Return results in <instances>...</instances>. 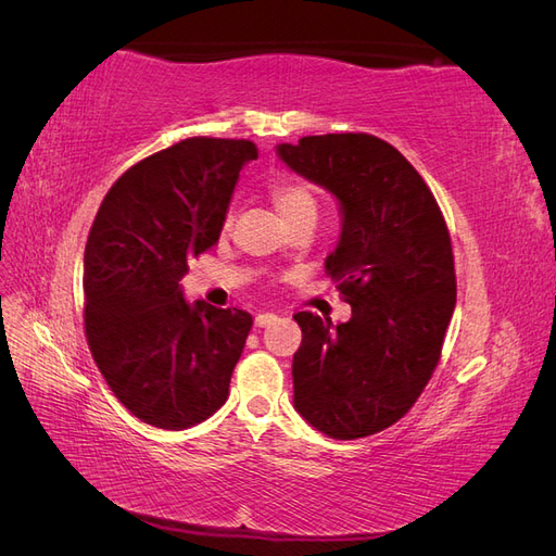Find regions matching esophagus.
Listing matches in <instances>:
<instances>
[{
  "label": "esophagus",
  "mask_w": 556,
  "mask_h": 556,
  "mask_svg": "<svg viewBox=\"0 0 556 556\" xmlns=\"http://www.w3.org/2000/svg\"><path fill=\"white\" fill-rule=\"evenodd\" d=\"M276 313H271V311H264V313H260L257 317H255V327H268V325H271V323H276Z\"/></svg>",
  "instance_id": "34e87169"
}]
</instances>
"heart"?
Listing matches in <instances>:
<instances>
[{
    "instance_id": "b5f03b06",
    "label": "heart",
    "mask_w": 556,
    "mask_h": 556,
    "mask_svg": "<svg viewBox=\"0 0 556 556\" xmlns=\"http://www.w3.org/2000/svg\"><path fill=\"white\" fill-rule=\"evenodd\" d=\"M271 199L276 208L282 213L285 220H290L294 215L301 213H315L317 208V194L313 190V185L294 178V176H285L271 182ZM229 223V217H227Z\"/></svg>"
}]
</instances>
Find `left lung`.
<instances>
[{"label":"left lung","mask_w":556,"mask_h":556,"mask_svg":"<svg viewBox=\"0 0 556 556\" xmlns=\"http://www.w3.org/2000/svg\"><path fill=\"white\" fill-rule=\"evenodd\" d=\"M278 155L341 201L325 274L352 306L336 327L294 315V408L331 439H364L399 422L441 362L457 304L450 229L425 178L374 134L304 137Z\"/></svg>","instance_id":"obj_1"}]
</instances>
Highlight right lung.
Masks as SVG:
<instances>
[{"mask_svg": "<svg viewBox=\"0 0 556 556\" xmlns=\"http://www.w3.org/2000/svg\"><path fill=\"white\" fill-rule=\"evenodd\" d=\"M245 139H182L117 178L83 257L86 339L117 401L141 422L180 431L229 396L252 315L190 306L178 280L220 239Z\"/></svg>", "mask_w": 556, "mask_h": 556, "instance_id": "1", "label": "right lung"}]
</instances>
